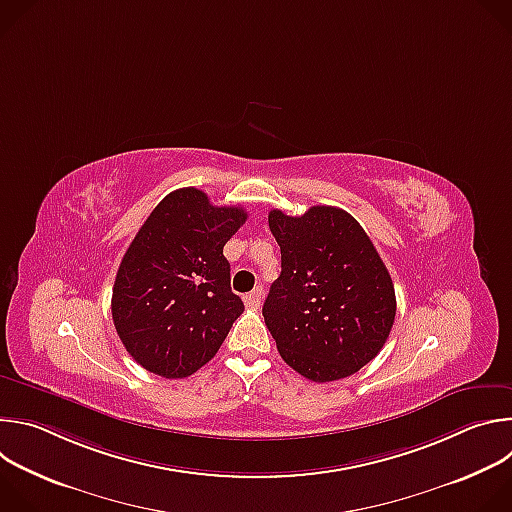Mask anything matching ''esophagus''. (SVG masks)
I'll use <instances>...</instances> for the list:
<instances>
[{
    "mask_svg": "<svg viewBox=\"0 0 512 512\" xmlns=\"http://www.w3.org/2000/svg\"><path fill=\"white\" fill-rule=\"evenodd\" d=\"M243 300H245V306H247V308H251V310L259 308V306H261V300H263V289H261V287H255L253 291H249V294H247Z\"/></svg>",
    "mask_w": 512,
    "mask_h": 512,
    "instance_id": "1",
    "label": "esophagus"
}]
</instances>
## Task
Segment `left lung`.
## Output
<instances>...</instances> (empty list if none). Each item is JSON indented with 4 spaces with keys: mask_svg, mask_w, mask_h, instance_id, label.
Returning a JSON list of instances; mask_svg holds the SVG:
<instances>
[{
    "mask_svg": "<svg viewBox=\"0 0 512 512\" xmlns=\"http://www.w3.org/2000/svg\"><path fill=\"white\" fill-rule=\"evenodd\" d=\"M281 275L263 304L281 358L314 383L354 375L385 346L395 322L393 279L356 218L336 206L302 216L273 208Z\"/></svg>",
    "mask_w": 512,
    "mask_h": 512,
    "instance_id": "1",
    "label": "left lung"
}]
</instances>
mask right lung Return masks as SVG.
<instances>
[{"mask_svg":"<svg viewBox=\"0 0 512 512\" xmlns=\"http://www.w3.org/2000/svg\"><path fill=\"white\" fill-rule=\"evenodd\" d=\"M247 221L198 188L170 192L148 216L117 269L115 330L145 371L184 379L218 352L245 306L231 289L225 243Z\"/></svg>","mask_w":512,"mask_h":512,"instance_id":"right-lung-1","label":"right lung"}]
</instances>
